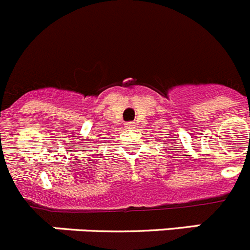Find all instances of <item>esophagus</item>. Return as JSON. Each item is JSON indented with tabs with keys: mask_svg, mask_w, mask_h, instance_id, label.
Segmentation results:
<instances>
[{
	"mask_svg": "<svg viewBox=\"0 0 250 250\" xmlns=\"http://www.w3.org/2000/svg\"><path fill=\"white\" fill-rule=\"evenodd\" d=\"M125 125L127 129H133V128L137 127V123L136 122H128V123H125Z\"/></svg>",
	"mask_w": 250,
	"mask_h": 250,
	"instance_id": "1",
	"label": "esophagus"
}]
</instances>
